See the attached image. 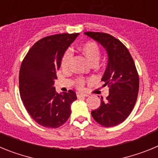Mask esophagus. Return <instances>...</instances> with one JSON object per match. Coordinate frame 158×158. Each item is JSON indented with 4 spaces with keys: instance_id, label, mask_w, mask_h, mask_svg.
<instances>
[{
    "instance_id": "esophagus-1",
    "label": "esophagus",
    "mask_w": 158,
    "mask_h": 158,
    "mask_svg": "<svg viewBox=\"0 0 158 158\" xmlns=\"http://www.w3.org/2000/svg\"><path fill=\"white\" fill-rule=\"evenodd\" d=\"M77 97H85V96H88V95L81 93H77Z\"/></svg>"
}]
</instances>
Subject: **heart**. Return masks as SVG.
<instances>
[{"mask_svg": "<svg viewBox=\"0 0 158 158\" xmlns=\"http://www.w3.org/2000/svg\"><path fill=\"white\" fill-rule=\"evenodd\" d=\"M82 53L85 54V56L87 58L89 62H91L92 65H95L98 63L99 60L100 58L101 52H100V47L98 44L93 41H88L83 43L81 47ZM72 52L69 50H67L64 54L62 55V60H61V66L63 69H67L69 68V62L72 58ZM85 85V80L82 78H78L76 81V86L79 89H82Z\"/></svg>", "mask_w": 158, "mask_h": 158, "instance_id": "1", "label": "heart"}]
</instances>
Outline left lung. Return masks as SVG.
Instances as JSON below:
<instances>
[{
  "label": "left lung",
  "mask_w": 158,
  "mask_h": 158,
  "mask_svg": "<svg viewBox=\"0 0 158 158\" xmlns=\"http://www.w3.org/2000/svg\"><path fill=\"white\" fill-rule=\"evenodd\" d=\"M85 34L100 43L108 56L102 81L109 87V95L105 100L102 97L100 106L92 111V116L105 127L116 126L127 118L135 107L139 89V73L122 42L103 32L87 31Z\"/></svg>",
  "instance_id": "obj_1"
}]
</instances>
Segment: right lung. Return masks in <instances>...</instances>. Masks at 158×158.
I'll return each mask as SVG.
<instances>
[{
  "mask_svg": "<svg viewBox=\"0 0 158 158\" xmlns=\"http://www.w3.org/2000/svg\"><path fill=\"white\" fill-rule=\"evenodd\" d=\"M78 35L64 33L43 38L31 47L20 65V98L31 118L45 127L63 125L71 114V104L77 100L73 90L56 93L54 84L62 55Z\"/></svg>",
  "mask_w": 158,
  "mask_h": 158,
  "instance_id": "1",
  "label": "right lung"
}]
</instances>
